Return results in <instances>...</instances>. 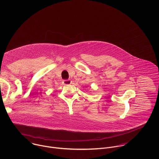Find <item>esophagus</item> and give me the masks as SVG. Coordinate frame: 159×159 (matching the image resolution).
<instances>
[{"instance_id":"1","label":"esophagus","mask_w":159,"mask_h":159,"mask_svg":"<svg viewBox=\"0 0 159 159\" xmlns=\"http://www.w3.org/2000/svg\"><path fill=\"white\" fill-rule=\"evenodd\" d=\"M62 82L64 85H69L72 83V81L70 80H63Z\"/></svg>"}]
</instances>
